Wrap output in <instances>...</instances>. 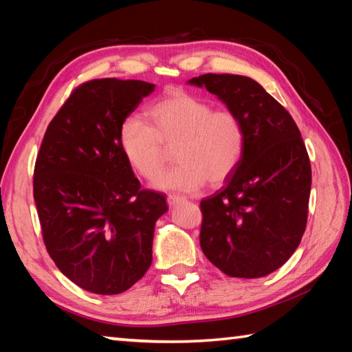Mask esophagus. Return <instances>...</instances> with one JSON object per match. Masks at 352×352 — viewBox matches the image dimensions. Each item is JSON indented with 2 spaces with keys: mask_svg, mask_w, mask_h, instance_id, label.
Instances as JSON below:
<instances>
[{
  "mask_svg": "<svg viewBox=\"0 0 352 352\" xmlns=\"http://www.w3.org/2000/svg\"><path fill=\"white\" fill-rule=\"evenodd\" d=\"M182 201H184L183 197L180 195H169L168 197V204L172 207V206H177L178 203H182Z\"/></svg>",
  "mask_w": 352,
  "mask_h": 352,
  "instance_id": "1",
  "label": "esophagus"
}]
</instances>
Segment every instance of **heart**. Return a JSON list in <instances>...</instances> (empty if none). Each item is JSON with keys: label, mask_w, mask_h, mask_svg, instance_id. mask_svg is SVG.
I'll list each match as a JSON object with an SVG mask.
<instances>
[{"label": "heart", "mask_w": 352, "mask_h": 352, "mask_svg": "<svg viewBox=\"0 0 352 352\" xmlns=\"http://www.w3.org/2000/svg\"><path fill=\"white\" fill-rule=\"evenodd\" d=\"M146 119H124L119 146L129 166L145 180L163 170L166 149L174 148L177 164L154 183L162 190L193 192L206 182H226L241 163L246 131L241 116L190 92L174 89L146 110Z\"/></svg>", "instance_id": "heart-1"}]
</instances>
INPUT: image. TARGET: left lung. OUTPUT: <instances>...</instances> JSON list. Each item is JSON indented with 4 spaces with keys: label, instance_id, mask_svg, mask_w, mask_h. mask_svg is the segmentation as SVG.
I'll use <instances>...</instances> for the list:
<instances>
[{
    "label": "left lung",
    "instance_id": "8db88e82",
    "mask_svg": "<svg viewBox=\"0 0 352 352\" xmlns=\"http://www.w3.org/2000/svg\"><path fill=\"white\" fill-rule=\"evenodd\" d=\"M188 83L216 95L246 131L239 166L221 190L201 201V250L228 276H266L290 258L307 226L311 166L301 133L250 77L204 74Z\"/></svg>",
    "mask_w": 352,
    "mask_h": 352
}]
</instances>
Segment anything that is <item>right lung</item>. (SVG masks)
<instances>
[{
    "mask_svg": "<svg viewBox=\"0 0 352 352\" xmlns=\"http://www.w3.org/2000/svg\"><path fill=\"white\" fill-rule=\"evenodd\" d=\"M140 80L101 78L72 92L37 154L33 193L47 251L78 287L116 295L153 261L162 193L142 190L119 146V126L154 92Z\"/></svg>",
    "mask_w": 352,
    "mask_h": 352,
    "instance_id": "add662e5",
    "label": "right lung"
}]
</instances>
